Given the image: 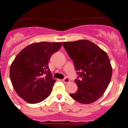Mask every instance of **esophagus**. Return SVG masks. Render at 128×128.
<instances>
[{
  "label": "esophagus",
  "instance_id": "esophagus-1",
  "mask_svg": "<svg viewBox=\"0 0 128 128\" xmlns=\"http://www.w3.org/2000/svg\"><path fill=\"white\" fill-rule=\"evenodd\" d=\"M63 81L65 82V83H67V82H70V80L68 78H64V79H63Z\"/></svg>",
  "mask_w": 128,
  "mask_h": 128
}]
</instances>
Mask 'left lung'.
<instances>
[{"mask_svg":"<svg viewBox=\"0 0 128 128\" xmlns=\"http://www.w3.org/2000/svg\"><path fill=\"white\" fill-rule=\"evenodd\" d=\"M63 46L80 75V80L75 81L78 90L70 96L80 103L94 102L104 93L112 76L108 55L97 45L86 40L63 42Z\"/></svg>","mask_w":128,"mask_h":128,"instance_id":"obj_1","label":"left lung"}]
</instances>
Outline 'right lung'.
<instances>
[{"instance_id":"right-lung-1","label":"right lung","mask_w":128,"mask_h":128,"mask_svg":"<svg viewBox=\"0 0 128 128\" xmlns=\"http://www.w3.org/2000/svg\"><path fill=\"white\" fill-rule=\"evenodd\" d=\"M62 46V42L34 43L15 57L10 66V79L16 92L25 101L38 103L50 94L56 80L48 63Z\"/></svg>"}]
</instances>
